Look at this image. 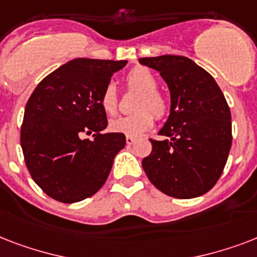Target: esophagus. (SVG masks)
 I'll return each mask as SVG.
<instances>
[{
  "label": "esophagus",
  "instance_id": "obj_1",
  "mask_svg": "<svg viewBox=\"0 0 257 257\" xmlns=\"http://www.w3.org/2000/svg\"><path fill=\"white\" fill-rule=\"evenodd\" d=\"M135 141H136V139H135V137H131V136L126 137V145H132Z\"/></svg>",
  "mask_w": 257,
  "mask_h": 257
}]
</instances>
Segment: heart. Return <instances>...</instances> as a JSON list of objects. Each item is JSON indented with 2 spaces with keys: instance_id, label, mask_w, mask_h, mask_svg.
Instances as JSON below:
<instances>
[{
  "instance_id": "heart-1",
  "label": "heart",
  "mask_w": 257,
  "mask_h": 257,
  "mask_svg": "<svg viewBox=\"0 0 257 257\" xmlns=\"http://www.w3.org/2000/svg\"><path fill=\"white\" fill-rule=\"evenodd\" d=\"M129 88L140 92V96L137 97L135 102V109L137 112L126 116H120L113 118L109 122V128L113 132L122 133L126 136L136 137L147 132L152 128L153 125V112L157 118H164L169 112V102L157 88L159 82L155 74L147 68L139 66L129 72L126 77ZM101 106L105 112L109 114H114L118 106V98H117L116 86L112 82H109L105 86L100 97ZM151 111L153 112L150 113Z\"/></svg>"
}]
</instances>
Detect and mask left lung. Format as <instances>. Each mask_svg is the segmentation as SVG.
Segmentation results:
<instances>
[{"instance_id": "1", "label": "left lung", "mask_w": 257, "mask_h": 257, "mask_svg": "<svg viewBox=\"0 0 257 257\" xmlns=\"http://www.w3.org/2000/svg\"><path fill=\"white\" fill-rule=\"evenodd\" d=\"M160 72L171 93V113L143 159L151 183L165 195L192 199L207 193L227 163L232 145L231 110L215 78L183 56L139 60Z\"/></svg>"}]
</instances>
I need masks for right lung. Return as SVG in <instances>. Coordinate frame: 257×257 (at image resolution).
Wrapping results in <instances>:
<instances>
[{
    "instance_id": "1",
    "label": "right lung",
    "mask_w": 257,
    "mask_h": 257,
    "mask_svg": "<svg viewBox=\"0 0 257 257\" xmlns=\"http://www.w3.org/2000/svg\"><path fill=\"white\" fill-rule=\"evenodd\" d=\"M128 61L76 58L48 74L26 102L21 147L32 179L61 203H77L100 189L125 147L108 126L100 97ZM92 134L93 139H82Z\"/></svg>"
}]
</instances>
